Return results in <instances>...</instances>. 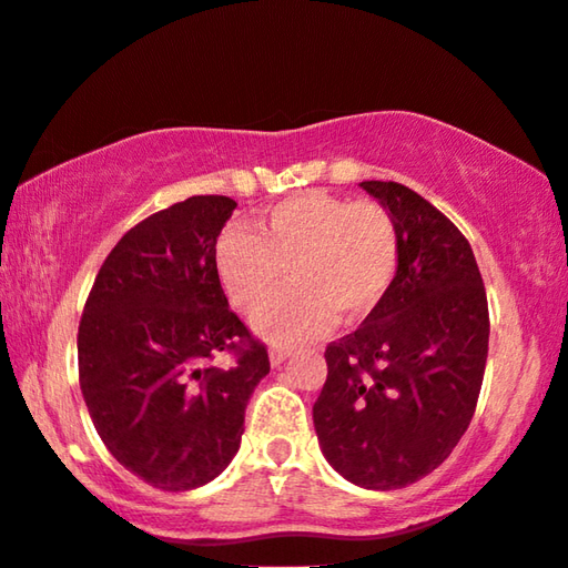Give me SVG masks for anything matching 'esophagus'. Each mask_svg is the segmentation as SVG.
<instances>
[{
	"label": "esophagus",
	"instance_id": "34e87169",
	"mask_svg": "<svg viewBox=\"0 0 568 568\" xmlns=\"http://www.w3.org/2000/svg\"><path fill=\"white\" fill-rule=\"evenodd\" d=\"M292 355V349L290 347H284V345H274L272 349H268V359H272V367H278L282 365V362Z\"/></svg>",
	"mask_w": 568,
	"mask_h": 568
}]
</instances>
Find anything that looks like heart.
<instances>
[{
  "label": "heart",
  "mask_w": 568,
  "mask_h": 568,
  "mask_svg": "<svg viewBox=\"0 0 568 568\" xmlns=\"http://www.w3.org/2000/svg\"><path fill=\"white\" fill-rule=\"evenodd\" d=\"M219 282L241 314H256L282 292L286 268L294 290L256 320L272 342H304L334 317L359 322L387 300L399 268V231L383 203L304 191L274 203L254 231H223L213 251Z\"/></svg>",
  "instance_id": "obj_1"
}]
</instances>
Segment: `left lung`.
Returning a JSON list of instances; mask_svg holds the SVG:
<instances>
[{
	"label": "left lung",
	"instance_id": "1",
	"mask_svg": "<svg viewBox=\"0 0 568 568\" xmlns=\"http://www.w3.org/2000/svg\"><path fill=\"white\" fill-rule=\"evenodd\" d=\"M393 213L399 268L357 332L324 349L314 430L329 466L372 490L405 488L448 458L476 413L488 300L468 239L395 181H362Z\"/></svg>",
	"mask_w": 568,
	"mask_h": 568
}]
</instances>
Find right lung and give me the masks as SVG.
<instances>
[{
	"label": "right lung",
	"instance_id": "right-lung-1",
	"mask_svg": "<svg viewBox=\"0 0 568 568\" xmlns=\"http://www.w3.org/2000/svg\"><path fill=\"white\" fill-rule=\"evenodd\" d=\"M236 201L191 196L133 226L110 251L78 329L80 389L98 435L161 490L219 476L244 433L246 403L268 375L264 342L221 290L213 251ZM221 351L235 365H212Z\"/></svg>",
	"mask_w": 568,
	"mask_h": 568
}]
</instances>
